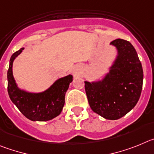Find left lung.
Segmentation results:
<instances>
[{
  "mask_svg": "<svg viewBox=\"0 0 154 154\" xmlns=\"http://www.w3.org/2000/svg\"><path fill=\"white\" fill-rule=\"evenodd\" d=\"M110 44L117 48L118 55L110 72L100 81L84 83L93 111L107 120H117L131 111L139 100L143 72L131 43L116 39Z\"/></svg>",
  "mask_w": 154,
  "mask_h": 154,
  "instance_id": "obj_1",
  "label": "left lung"
}]
</instances>
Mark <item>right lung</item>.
Masks as SVG:
<instances>
[{
  "label": "right lung",
  "instance_id": "obj_1",
  "mask_svg": "<svg viewBox=\"0 0 154 154\" xmlns=\"http://www.w3.org/2000/svg\"><path fill=\"white\" fill-rule=\"evenodd\" d=\"M24 48L12 54L8 70V91L11 101L27 119L33 121H47L60 114L64 105L65 94L72 82L68 75L57 80L46 91L32 94L21 91L17 86L12 73L13 61Z\"/></svg>",
  "mask_w": 154,
  "mask_h": 154
}]
</instances>
